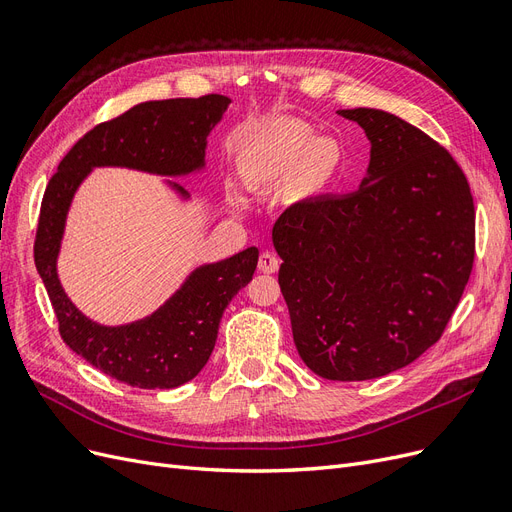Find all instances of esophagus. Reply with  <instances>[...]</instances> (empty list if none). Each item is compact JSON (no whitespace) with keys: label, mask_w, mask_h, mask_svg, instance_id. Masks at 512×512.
<instances>
[{"label":"esophagus","mask_w":512,"mask_h":512,"mask_svg":"<svg viewBox=\"0 0 512 512\" xmlns=\"http://www.w3.org/2000/svg\"><path fill=\"white\" fill-rule=\"evenodd\" d=\"M258 269L262 273H275L280 269V258H277L273 252H262L258 258Z\"/></svg>","instance_id":"obj_1"}]
</instances>
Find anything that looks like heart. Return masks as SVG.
I'll use <instances>...</instances> for the list:
<instances>
[{"label":"heart","mask_w":512,"mask_h":512,"mask_svg":"<svg viewBox=\"0 0 512 512\" xmlns=\"http://www.w3.org/2000/svg\"><path fill=\"white\" fill-rule=\"evenodd\" d=\"M301 160L309 175H327L339 160V147L333 138H314L299 119H277L247 149L245 175L254 183H273Z\"/></svg>","instance_id":"obj_1"}]
</instances>
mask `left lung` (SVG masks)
Segmentation results:
<instances>
[{
  "label": "left lung",
  "mask_w": 512,
  "mask_h": 512,
  "mask_svg": "<svg viewBox=\"0 0 512 512\" xmlns=\"http://www.w3.org/2000/svg\"><path fill=\"white\" fill-rule=\"evenodd\" d=\"M365 130L359 190L307 198L273 226L294 346L314 374L371 380L438 342L470 280L466 175L423 130L380 108L337 111Z\"/></svg>",
  "instance_id": "obj_1"
}]
</instances>
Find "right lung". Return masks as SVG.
I'll return each instance as SVG.
<instances>
[{"instance_id": "1", "label": "right lung", "mask_w": 512, "mask_h": 512, "mask_svg": "<svg viewBox=\"0 0 512 512\" xmlns=\"http://www.w3.org/2000/svg\"><path fill=\"white\" fill-rule=\"evenodd\" d=\"M228 104L230 98L218 94L136 104L87 132L46 185L34 260L53 303L61 339L106 376L138 389H175L198 376L213 352L224 309L252 280L258 250L247 247L230 258L196 267L156 312L106 327L87 318L68 299L57 275L72 198L91 170L100 166L162 177L203 173L207 138ZM164 183L181 200H190V192L177 181Z\"/></svg>"}]
</instances>
